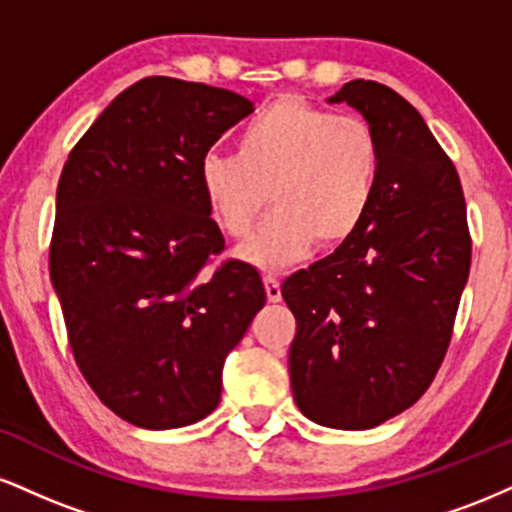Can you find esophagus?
Instances as JSON below:
<instances>
[{
  "mask_svg": "<svg viewBox=\"0 0 512 512\" xmlns=\"http://www.w3.org/2000/svg\"><path fill=\"white\" fill-rule=\"evenodd\" d=\"M264 291H267V301L269 303H279L281 301V284L274 279V276H264Z\"/></svg>",
  "mask_w": 512,
  "mask_h": 512,
  "instance_id": "1",
  "label": "esophagus"
}]
</instances>
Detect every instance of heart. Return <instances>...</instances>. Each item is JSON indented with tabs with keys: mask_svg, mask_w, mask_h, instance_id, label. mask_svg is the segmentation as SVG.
<instances>
[{
	"mask_svg": "<svg viewBox=\"0 0 512 512\" xmlns=\"http://www.w3.org/2000/svg\"><path fill=\"white\" fill-rule=\"evenodd\" d=\"M383 175V144L361 117L286 96L248 120L238 154L207 151L199 187L211 219L228 238H243L264 202L274 211L236 255L252 267L279 272L315 248L354 238L375 202Z\"/></svg>",
	"mask_w": 512,
	"mask_h": 512,
	"instance_id": "heart-1",
	"label": "heart"
}]
</instances>
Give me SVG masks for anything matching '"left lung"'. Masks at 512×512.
I'll use <instances>...</instances> for the list:
<instances>
[{
	"instance_id": "left-lung-1",
	"label": "left lung",
	"mask_w": 512,
	"mask_h": 512,
	"mask_svg": "<svg viewBox=\"0 0 512 512\" xmlns=\"http://www.w3.org/2000/svg\"><path fill=\"white\" fill-rule=\"evenodd\" d=\"M363 115L383 175L356 236L291 274L289 351L298 409L320 426L366 431L402 414L436 378L469 276L460 175L414 105L354 79L327 98Z\"/></svg>"
}]
</instances>
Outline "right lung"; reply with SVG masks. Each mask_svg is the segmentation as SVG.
<instances>
[{"label":"right lung","instance_id":"right-lung-1","mask_svg":"<svg viewBox=\"0 0 512 512\" xmlns=\"http://www.w3.org/2000/svg\"><path fill=\"white\" fill-rule=\"evenodd\" d=\"M226 88L149 76L98 115L64 163L50 245L76 366L120 419L149 431L216 409L226 356L267 301L228 260L199 161L252 113Z\"/></svg>","mask_w":512,"mask_h":512}]
</instances>
